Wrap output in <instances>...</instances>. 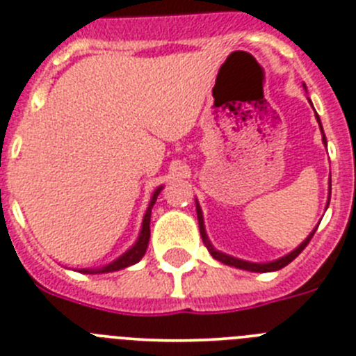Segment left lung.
Instances as JSON below:
<instances>
[{"label":"left lung","mask_w":356,"mask_h":356,"mask_svg":"<svg viewBox=\"0 0 356 356\" xmlns=\"http://www.w3.org/2000/svg\"><path fill=\"white\" fill-rule=\"evenodd\" d=\"M316 118H318L319 126H321V120H319L318 113H316ZM321 133H323V126H321ZM323 142L326 143V136L325 133H323ZM330 195H332V181H330V193H328V204H330ZM197 216H198V225H200V236H202V241H204V245L207 246V250H209V254L213 255L216 261L223 262V264L227 266H234V268H239V270H246V271H255V273H268V271H277V270H282L284 266H287L289 262H293L294 259L298 257V255L302 254L303 248H305L307 245H309V241L312 239L314 232H316V229L312 230V232L309 234V238L305 239V241L302 243V245L298 246V248H294L291 254L284 255V257L277 259V261L273 262H262V264H257V262H248V261H241V259H236V257H230V255L227 254H222V252H218V250L213 248V245L209 243V239H207V234H206V227H204V218H202V209L200 206H198L197 202Z\"/></svg>","instance_id":"1"}]
</instances>
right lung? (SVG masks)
Returning <instances> with one entry per match:
<instances>
[{
	"mask_svg": "<svg viewBox=\"0 0 356 356\" xmlns=\"http://www.w3.org/2000/svg\"><path fill=\"white\" fill-rule=\"evenodd\" d=\"M163 186H159L158 190L152 193V198H150V204L145 211V216H143V223H142V230H140V236L136 239L133 246L127 250L126 254H122L117 261L110 262V264L102 266V268H97V270H81V273H111V271H118V270H124L127 266H133L140 261V259L145 255L147 252V246H149V239H150V213H152V206L156 204L158 200V195L161 193Z\"/></svg>",
	"mask_w": 356,
	"mask_h": 356,
	"instance_id": "obj_1",
	"label": "right lung"
}]
</instances>
